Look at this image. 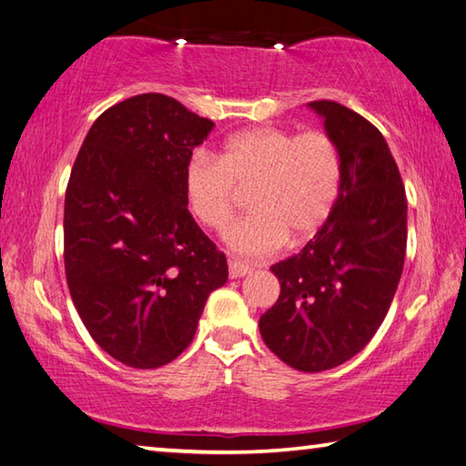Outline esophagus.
<instances>
[{"label":"esophagus","mask_w":466,"mask_h":466,"mask_svg":"<svg viewBox=\"0 0 466 466\" xmlns=\"http://www.w3.org/2000/svg\"><path fill=\"white\" fill-rule=\"evenodd\" d=\"M228 269H230L232 279H240V278H244V275L250 273V267L240 263V261H236V258H230V261H228Z\"/></svg>","instance_id":"obj_1"}]
</instances>
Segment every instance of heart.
<instances>
[{"mask_svg":"<svg viewBox=\"0 0 466 466\" xmlns=\"http://www.w3.org/2000/svg\"><path fill=\"white\" fill-rule=\"evenodd\" d=\"M341 180L335 141L322 131L252 127L228 137L216 157L195 152L183 170L187 209L222 230L234 214V185L247 187L252 211L228 230L240 257L261 258L317 234L333 209Z\"/></svg>","mask_w":466,"mask_h":466,"instance_id":"obj_1","label":"heart"}]
</instances>
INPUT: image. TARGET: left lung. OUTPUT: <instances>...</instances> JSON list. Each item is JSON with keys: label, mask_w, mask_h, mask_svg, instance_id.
<instances>
[{"label": "left lung", "mask_w": 466, "mask_h": 466, "mask_svg": "<svg viewBox=\"0 0 466 466\" xmlns=\"http://www.w3.org/2000/svg\"><path fill=\"white\" fill-rule=\"evenodd\" d=\"M309 106L339 149V195L314 238L271 267L281 294L258 329L288 366L322 372L364 350L390 309L405 263L407 199L372 123L333 100Z\"/></svg>", "instance_id": "8db88e82"}]
</instances>
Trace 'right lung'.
Here are the masks:
<instances>
[{
  "label": "right lung",
  "mask_w": 466,
  "mask_h": 466,
  "mask_svg": "<svg viewBox=\"0 0 466 466\" xmlns=\"http://www.w3.org/2000/svg\"><path fill=\"white\" fill-rule=\"evenodd\" d=\"M216 125L164 94L105 110L86 136L66 191L69 294L108 356L152 370L193 341L226 255L188 214L183 170Z\"/></svg>",
  "instance_id": "1"
}]
</instances>
